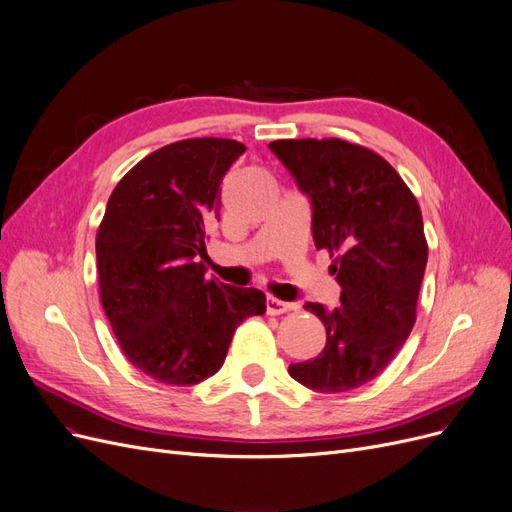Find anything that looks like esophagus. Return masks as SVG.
<instances>
[{"label":"esophagus","instance_id":"esophagus-1","mask_svg":"<svg viewBox=\"0 0 512 512\" xmlns=\"http://www.w3.org/2000/svg\"><path fill=\"white\" fill-rule=\"evenodd\" d=\"M295 308H298V306L289 304V302H280V300H276V298H268V300H266L268 315H285V312H291V310H295Z\"/></svg>","mask_w":512,"mask_h":512}]
</instances>
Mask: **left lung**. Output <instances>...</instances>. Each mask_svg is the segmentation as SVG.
Segmentation results:
<instances>
[{
  "label": "left lung",
  "mask_w": 512,
  "mask_h": 512,
  "mask_svg": "<svg viewBox=\"0 0 512 512\" xmlns=\"http://www.w3.org/2000/svg\"><path fill=\"white\" fill-rule=\"evenodd\" d=\"M270 151L310 197L312 238L334 259L329 270L342 287L332 312L304 306L325 325L327 342L289 374L321 393L357 389L389 366L417 321L427 263L417 197L366 146L304 138L274 140Z\"/></svg>",
  "instance_id": "8db88e82"
}]
</instances>
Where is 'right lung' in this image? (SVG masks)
<instances>
[{
	"instance_id": "obj_1",
	"label": "right lung",
	"mask_w": 512,
	"mask_h": 512,
	"mask_svg": "<svg viewBox=\"0 0 512 512\" xmlns=\"http://www.w3.org/2000/svg\"><path fill=\"white\" fill-rule=\"evenodd\" d=\"M225 138L172 142L138 161L114 187L97 229L100 300L121 351L166 385L217 372L236 327L266 312L259 289L204 276L208 227L221 180L244 153Z\"/></svg>"
}]
</instances>
